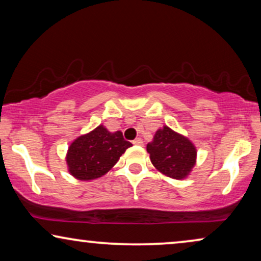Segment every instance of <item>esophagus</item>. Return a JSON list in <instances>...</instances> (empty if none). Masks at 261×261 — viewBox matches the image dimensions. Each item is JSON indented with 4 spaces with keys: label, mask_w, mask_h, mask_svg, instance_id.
<instances>
[{
    "label": "esophagus",
    "mask_w": 261,
    "mask_h": 261,
    "mask_svg": "<svg viewBox=\"0 0 261 261\" xmlns=\"http://www.w3.org/2000/svg\"><path fill=\"white\" fill-rule=\"evenodd\" d=\"M133 145L142 146V145H144V141H142L141 138H137V139H135V140H133Z\"/></svg>",
    "instance_id": "esophagus-1"
}]
</instances>
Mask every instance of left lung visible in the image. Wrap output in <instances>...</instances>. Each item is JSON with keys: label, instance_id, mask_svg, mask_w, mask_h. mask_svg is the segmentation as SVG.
Wrapping results in <instances>:
<instances>
[{"label": "left lung", "instance_id": "8db88e82", "mask_svg": "<svg viewBox=\"0 0 261 261\" xmlns=\"http://www.w3.org/2000/svg\"><path fill=\"white\" fill-rule=\"evenodd\" d=\"M147 152L153 165L174 179L187 177L196 162L195 146L166 126L156 130Z\"/></svg>", "mask_w": 261, "mask_h": 261}]
</instances>
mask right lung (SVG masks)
<instances>
[{
    "instance_id": "obj_1",
    "label": "right lung",
    "mask_w": 261,
    "mask_h": 261,
    "mask_svg": "<svg viewBox=\"0 0 261 261\" xmlns=\"http://www.w3.org/2000/svg\"><path fill=\"white\" fill-rule=\"evenodd\" d=\"M130 146L121 132L109 133L98 126L71 144L66 156L70 173L81 180L96 179L108 172Z\"/></svg>"
}]
</instances>
